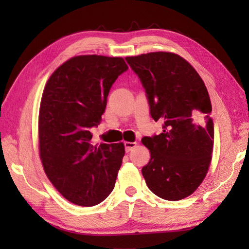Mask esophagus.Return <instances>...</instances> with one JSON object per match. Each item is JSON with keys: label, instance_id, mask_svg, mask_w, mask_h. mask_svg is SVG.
I'll return each mask as SVG.
<instances>
[{"label": "esophagus", "instance_id": "34e87169", "mask_svg": "<svg viewBox=\"0 0 249 249\" xmlns=\"http://www.w3.org/2000/svg\"><path fill=\"white\" fill-rule=\"evenodd\" d=\"M137 143L136 142H129V141H125L124 142V147H125V152L129 153L131 152L132 149H134L135 147H136Z\"/></svg>", "mask_w": 249, "mask_h": 249}]
</instances>
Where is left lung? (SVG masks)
Instances as JSON below:
<instances>
[{
  "instance_id": "8db88e82",
  "label": "left lung",
  "mask_w": 249,
  "mask_h": 249,
  "mask_svg": "<svg viewBox=\"0 0 249 249\" xmlns=\"http://www.w3.org/2000/svg\"><path fill=\"white\" fill-rule=\"evenodd\" d=\"M147 94L150 116L163 133L141 142L150 153L142 168L149 190L166 200L191 195L212 161L214 123L207 87L194 67L175 53L125 57Z\"/></svg>"
}]
</instances>
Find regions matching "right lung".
<instances>
[{
	"label": "right lung",
	"instance_id": "add662e5",
	"mask_svg": "<svg viewBox=\"0 0 249 249\" xmlns=\"http://www.w3.org/2000/svg\"><path fill=\"white\" fill-rule=\"evenodd\" d=\"M127 69L122 57L74 56L44 86L39 157L50 182L74 205L95 206L114 188L124 144H95L90 129L101 124L110 88Z\"/></svg>",
	"mask_w": 249,
	"mask_h": 249
}]
</instances>
